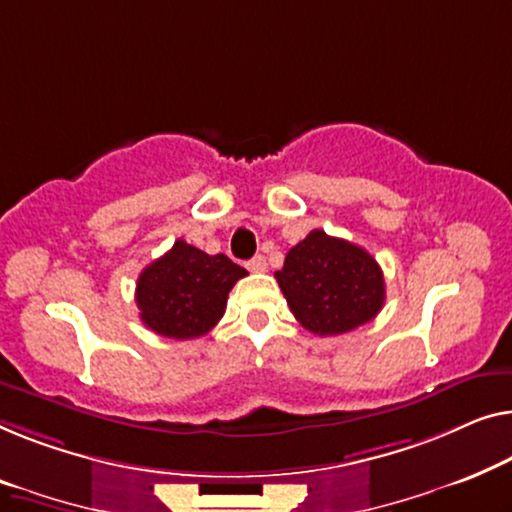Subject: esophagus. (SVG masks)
Instances as JSON below:
<instances>
[{"mask_svg":"<svg viewBox=\"0 0 512 512\" xmlns=\"http://www.w3.org/2000/svg\"><path fill=\"white\" fill-rule=\"evenodd\" d=\"M247 268H249L251 272H265V270H268V263H265V256H254V258H251V261L247 263Z\"/></svg>","mask_w":512,"mask_h":512,"instance_id":"34e87169","label":"esophagus"}]
</instances>
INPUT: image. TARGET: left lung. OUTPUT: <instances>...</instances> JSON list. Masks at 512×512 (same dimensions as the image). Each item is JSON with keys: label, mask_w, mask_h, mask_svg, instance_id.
Masks as SVG:
<instances>
[{"label": "left lung", "mask_w": 512, "mask_h": 512, "mask_svg": "<svg viewBox=\"0 0 512 512\" xmlns=\"http://www.w3.org/2000/svg\"><path fill=\"white\" fill-rule=\"evenodd\" d=\"M300 325L314 335H344L372 321L385 302L379 263L358 244L311 231L274 272Z\"/></svg>", "instance_id": "1"}]
</instances>
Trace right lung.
Segmentation results:
<instances>
[{"mask_svg": "<svg viewBox=\"0 0 512 512\" xmlns=\"http://www.w3.org/2000/svg\"><path fill=\"white\" fill-rule=\"evenodd\" d=\"M242 277L247 270L228 256H210L177 240L173 249L140 272V321L168 339L203 337L224 316L228 293Z\"/></svg>", "mask_w": 512, "mask_h": 512, "instance_id": "add662e5", "label": "right lung"}]
</instances>
